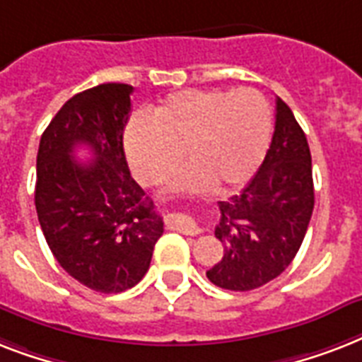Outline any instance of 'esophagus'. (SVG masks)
I'll return each instance as SVG.
<instances>
[{
    "instance_id": "obj_1",
    "label": "esophagus",
    "mask_w": 362,
    "mask_h": 362,
    "mask_svg": "<svg viewBox=\"0 0 362 362\" xmlns=\"http://www.w3.org/2000/svg\"><path fill=\"white\" fill-rule=\"evenodd\" d=\"M166 224L168 228L183 231L187 235H198V233H202V228L196 224L194 218L189 215H183V213H170L166 216Z\"/></svg>"
}]
</instances>
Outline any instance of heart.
<instances>
[{
    "label": "heart",
    "instance_id": "1",
    "mask_svg": "<svg viewBox=\"0 0 362 362\" xmlns=\"http://www.w3.org/2000/svg\"><path fill=\"white\" fill-rule=\"evenodd\" d=\"M271 141V108L256 89H187L170 95L153 121L134 117L123 138L127 164L141 185L172 179V192H231L252 177Z\"/></svg>",
    "mask_w": 362,
    "mask_h": 362
}]
</instances>
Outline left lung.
Listing matches in <instances>:
<instances>
[{"mask_svg":"<svg viewBox=\"0 0 362 362\" xmlns=\"http://www.w3.org/2000/svg\"><path fill=\"white\" fill-rule=\"evenodd\" d=\"M267 155L239 196L218 202L216 239L224 256L207 279L231 291L256 290L284 271L299 250L314 209L308 141L290 106L276 99Z\"/></svg>","mask_w":362,"mask_h":362,"instance_id":"obj_1","label":"left lung"}]
</instances>
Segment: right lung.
Listing matches in <instances>:
<instances>
[{
    "instance_id": "1",
    "label": "right lung",
    "mask_w": 362,
    "mask_h": 362,
    "mask_svg": "<svg viewBox=\"0 0 362 362\" xmlns=\"http://www.w3.org/2000/svg\"><path fill=\"white\" fill-rule=\"evenodd\" d=\"M129 83H100L66 100L40 136L35 207L57 263L80 284L119 293L144 279L163 216L131 177L123 149ZM88 145L94 160H74Z\"/></svg>"
}]
</instances>
